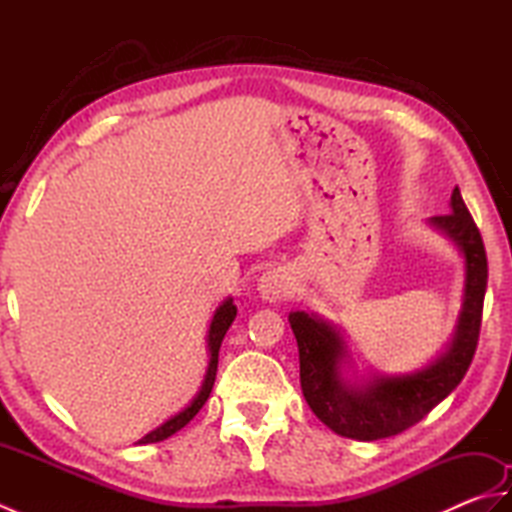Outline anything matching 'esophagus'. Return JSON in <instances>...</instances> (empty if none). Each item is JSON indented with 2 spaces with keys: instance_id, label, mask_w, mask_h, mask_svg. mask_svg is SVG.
Wrapping results in <instances>:
<instances>
[{
  "instance_id": "34e87169",
  "label": "esophagus",
  "mask_w": 512,
  "mask_h": 512,
  "mask_svg": "<svg viewBox=\"0 0 512 512\" xmlns=\"http://www.w3.org/2000/svg\"><path fill=\"white\" fill-rule=\"evenodd\" d=\"M259 292L266 301H286L295 292V284L286 270H268V273L259 279Z\"/></svg>"
}]
</instances>
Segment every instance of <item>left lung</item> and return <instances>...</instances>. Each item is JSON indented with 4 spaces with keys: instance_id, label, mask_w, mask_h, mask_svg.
<instances>
[{
    "instance_id": "left-lung-1",
    "label": "left lung",
    "mask_w": 512,
    "mask_h": 512,
    "mask_svg": "<svg viewBox=\"0 0 512 512\" xmlns=\"http://www.w3.org/2000/svg\"><path fill=\"white\" fill-rule=\"evenodd\" d=\"M451 209L431 222L453 237L466 257L464 310L449 352L427 369L411 376L378 378L365 389L347 387L339 376L343 347L336 332L306 312L288 317L299 345L303 398L314 416L339 436L367 442L398 436L447 398L469 372L480 341L488 262L480 228L458 187L451 195Z\"/></svg>"
}]
</instances>
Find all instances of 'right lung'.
Here are the masks:
<instances>
[{
    "instance_id": "right-lung-1",
    "label": "right lung",
    "mask_w": 512,
    "mask_h": 512,
    "mask_svg": "<svg viewBox=\"0 0 512 512\" xmlns=\"http://www.w3.org/2000/svg\"><path fill=\"white\" fill-rule=\"evenodd\" d=\"M237 314V308L233 306V299L224 301L220 308H217L215 317H213V323H211V330H209V350H211V363H209V369H206V378H204V385L200 389L198 398H195L191 405L180 411L178 416H173L171 420H167L165 424H160L158 429H154L151 433H147L145 438H140L138 444H151V442H160V440H167L169 436H173V433L180 431L184 424L191 422L195 418V413H198L202 409V405L206 400H209V394L213 389V383H215V374H217V356H220V345H222V339L226 330L231 328V323L235 319Z\"/></svg>"
}]
</instances>
